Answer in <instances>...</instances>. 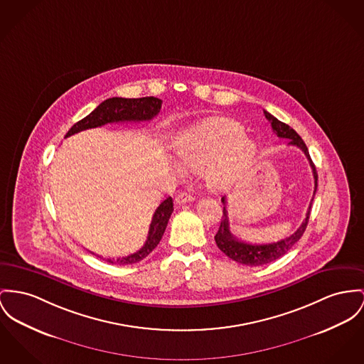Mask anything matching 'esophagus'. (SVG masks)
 <instances>
[{"instance_id":"1","label":"esophagus","mask_w":364,"mask_h":364,"mask_svg":"<svg viewBox=\"0 0 364 364\" xmlns=\"http://www.w3.org/2000/svg\"><path fill=\"white\" fill-rule=\"evenodd\" d=\"M191 201H194V196L193 194L188 193V192H182V193H179L175 197V203L178 205H183V204L191 203Z\"/></svg>"}]
</instances>
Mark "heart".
I'll use <instances>...</instances> for the list:
<instances>
[{
	"mask_svg": "<svg viewBox=\"0 0 364 364\" xmlns=\"http://www.w3.org/2000/svg\"><path fill=\"white\" fill-rule=\"evenodd\" d=\"M175 151L185 170L204 171L211 189L228 191L252 166L258 147L244 135L242 124L211 117L182 132L175 142Z\"/></svg>",
	"mask_w": 364,
	"mask_h": 364,
	"instance_id": "b5f03b06",
	"label": "heart"
}]
</instances>
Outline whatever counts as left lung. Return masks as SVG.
<instances>
[{
  "mask_svg": "<svg viewBox=\"0 0 364 364\" xmlns=\"http://www.w3.org/2000/svg\"><path fill=\"white\" fill-rule=\"evenodd\" d=\"M265 117H267L273 132L279 136V138H286L290 139L289 145L296 146L299 147L306 159L309 160V164L312 167V172H314V178H315V192L317 189V172H316L315 164L309 156L308 147L305 145V142L302 141V138L291 128L290 125L284 124V122H279L276 117H273L270 113L264 112ZM314 201V197H312ZM312 201L309 204L308 213H306V218L304 219V222L301 223V226L296 229V232H294L291 236L280 240V242H269V244H252V242H242L237 237H235L230 232L229 228V218H228V210H226V198H222L223 203V215H222V220H220V226H219L218 232L215 235V242L218 245L219 250L229 257L230 259L242 264V265H247V267H261V265H267L269 262H273L276 259H279L280 257H283L284 254H287L291 250V247L298 242L306 226L309 222V215H311V208H312Z\"/></svg>",
  "mask_w": 364,
  "mask_h": 364,
  "instance_id": "left-lung-1",
  "label": "left lung"
}]
</instances>
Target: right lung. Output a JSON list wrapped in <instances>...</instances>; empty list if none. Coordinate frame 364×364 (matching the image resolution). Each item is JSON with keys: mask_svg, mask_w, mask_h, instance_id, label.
Segmentation results:
<instances>
[{"mask_svg": "<svg viewBox=\"0 0 364 364\" xmlns=\"http://www.w3.org/2000/svg\"><path fill=\"white\" fill-rule=\"evenodd\" d=\"M161 103H163L161 99L154 97H136V99L135 97L134 99L109 97L105 102H102L87 117L75 122L68 131L66 138L72 136L77 132H81L90 128H97L112 122H150L160 113ZM172 211H173L172 198L167 197L153 214L151 223L149 228V235L144 247L131 255H127L122 258H107L105 261L114 265H131L142 261L161 240Z\"/></svg>", "mask_w": 364, "mask_h": 364, "instance_id": "1", "label": "right lung"}]
</instances>
